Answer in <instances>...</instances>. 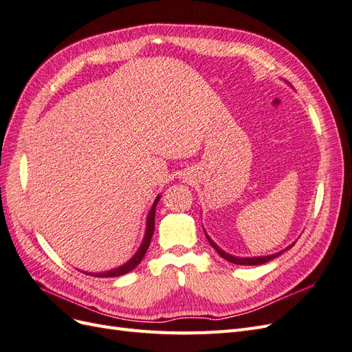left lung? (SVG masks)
Instances as JSON below:
<instances>
[{
	"label": "left lung",
	"mask_w": 352,
	"mask_h": 352,
	"mask_svg": "<svg viewBox=\"0 0 352 352\" xmlns=\"http://www.w3.org/2000/svg\"><path fill=\"white\" fill-rule=\"evenodd\" d=\"M205 234H206V238H208V241L210 243V245L214 248V250L218 252V254H219L221 257H223V258L226 260V262H231V263H234V265H244V266H256V265L267 263L269 260L276 258L278 256H280L283 252L289 250V248H291L294 244H296V243H292L291 245H288L287 248H283V250H280V252H278V253H275V254H269V256H254V257H238V256H232V254H230V253L223 252L218 244H214V241L208 235L206 231H205Z\"/></svg>",
	"instance_id": "8db88e82"
}]
</instances>
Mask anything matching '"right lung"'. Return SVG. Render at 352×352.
I'll list each match as a JSON object with an SVG mask.
<instances>
[{
    "label": "right lung",
    "instance_id": "1",
    "mask_svg": "<svg viewBox=\"0 0 352 352\" xmlns=\"http://www.w3.org/2000/svg\"><path fill=\"white\" fill-rule=\"evenodd\" d=\"M161 196L157 195L153 205L149 210V213H147V218H146V230H144V236L142 240V244L140 247L138 248V252L134 253V256L129 260V262H126L124 265L118 266V267H114V269H109V270H105V272H85L86 275H90V276H96V278H116V276H121V275H126L129 274V272H131L135 266H138L142 258L144 257L147 248H149V244H151V240H152V235H153V231H155V212H156V205L157 201H160ZM83 272V270H80Z\"/></svg>",
    "mask_w": 352,
    "mask_h": 352
}]
</instances>
